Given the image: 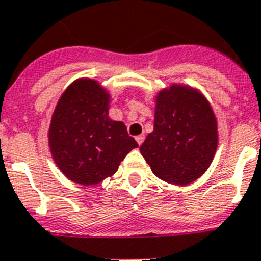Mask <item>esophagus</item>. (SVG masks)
<instances>
[{
	"label": "esophagus",
	"mask_w": 261,
	"mask_h": 261,
	"mask_svg": "<svg viewBox=\"0 0 261 261\" xmlns=\"http://www.w3.org/2000/svg\"><path fill=\"white\" fill-rule=\"evenodd\" d=\"M144 138H145L144 135H140V136H137V137H136V141H137L138 145H141L142 142H144Z\"/></svg>",
	"instance_id": "1"
}]
</instances>
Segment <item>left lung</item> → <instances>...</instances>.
Here are the masks:
<instances>
[{
    "mask_svg": "<svg viewBox=\"0 0 261 261\" xmlns=\"http://www.w3.org/2000/svg\"><path fill=\"white\" fill-rule=\"evenodd\" d=\"M218 145L217 120L199 90L171 85L155 96L154 130L140 147L156 177L175 186L199 179Z\"/></svg>",
    "mask_w": 261,
    "mask_h": 261,
    "instance_id": "8db88e82",
    "label": "left lung"
}]
</instances>
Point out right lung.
Here are the masks:
<instances>
[{
  "label": "right lung",
  "instance_id": "obj_1",
  "mask_svg": "<svg viewBox=\"0 0 261 261\" xmlns=\"http://www.w3.org/2000/svg\"><path fill=\"white\" fill-rule=\"evenodd\" d=\"M110 94L90 78L68 86L50 120L48 144L53 161L69 180L94 186L112 176L138 147L123 121L108 116Z\"/></svg>",
  "mask_w": 261,
  "mask_h": 261
}]
</instances>
